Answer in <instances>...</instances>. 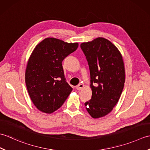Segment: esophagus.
Segmentation results:
<instances>
[{"mask_svg":"<svg viewBox=\"0 0 150 150\" xmlns=\"http://www.w3.org/2000/svg\"><path fill=\"white\" fill-rule=\"evenodd\" d=\"M84 86L83 84H79L78 86H76V89H77V90H81L84 88Z\"/></svg>","mask_w":150,"mask_h":150,"instance_id":"esophagus-1","label":"esophagus"}]
</instances>
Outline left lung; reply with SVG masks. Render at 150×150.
Instances as JSON below:
<instances>
[{"label": "left lung", "instance_id": "obj_1", "mask_svg": "<svg viewBox=\"0 0 150 150\" xmlns=\"http://www.w3.org/2000/svg\"><path fill=\"white\" fill-rule=\"evenodd\" d=\"M81 47L88 62L92 90L91 99L85 103L94 119L110 113L119 101L125 82L122 55L110 40L98 37L83 42Z\"/></svg>", "mask_w": 150, "mask_h": 150}]
</instances>
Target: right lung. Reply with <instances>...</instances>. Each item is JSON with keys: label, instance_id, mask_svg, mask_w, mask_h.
Instances as JSON below:
<instances>
[{"label": "right lung", "instance_id": "1", "mask_svg": "<svg viewBox=\"0 0 150 150\" xmlns=\"http://www.w3.org/2000/svg\"><path fill=\"white\" fill-rule=\"evenodd\" d=\"M79 44L48 37L35 47L27 64L25 81L31 100L38 110L52 113L64 103L72 91L66 81L62 60Z\"/></svg>", "mask_w": 150, "mask_h": 150}]
</instances>
